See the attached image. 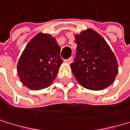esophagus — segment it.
<instances>
[{
  "mask_svg": "<svg viewBox=\"0 0 130 130\" xmlns=\"http://www.w3.org/2000/svg\"><path fill=\"white\" fill-rule=\"evenodd\" d=\"M64 61H66V63L70 64V63L73 61V57H70L69 58H68V59H66V60H64Z\"/></svg>",
  "mask_w": 130,
  "mask_h": 130,
  "instance_id": "obj_1",
  "label": "esophagus"
}]
</instances>
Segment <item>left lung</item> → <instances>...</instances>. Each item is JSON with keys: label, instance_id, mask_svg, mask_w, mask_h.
Instances as JSON below:
<instances>
[{"label": "left lung", "instance_id": "1", "mask_svg": "<svg viewBox=\"0 0 130 130\" xmlns=\"http://www.w3.org/2000/svg\"><path fill=\"white\" fill-rule=\"evenodd\" d=\"M77 54L70 64L79 84L92 90H102L112 84L118 74V62L108 44L98 32L87 29L75 36Z\"/></svg>", "mask_w": 130, "mask_h": 130}]
</instances>
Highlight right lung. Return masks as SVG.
Returning <instances> with one entry per match:
<instances>
[{
    "label": "right lung",
    "instance_id": "add662e5",
    "mask_svg": "<svg viewBox=\"0 0 130 130\" xmlns=\"http://www.w3.org/2000/svg\"><path fill=\"white\" fill-rule=\"evenodd\" d=\"M61 48L51 35L38 33L23 51L17 64L21 82L32 90L49 86L63 62Z\"/></svg>",
    "mask_w": 130,
    "mask_h": 130
}]
</instances>
